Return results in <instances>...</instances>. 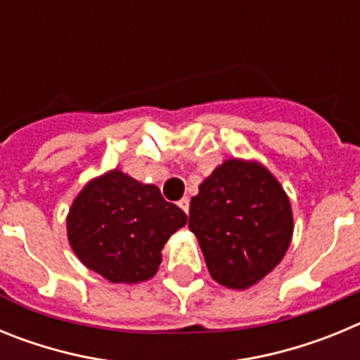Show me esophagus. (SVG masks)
Masks as SVG:
<instances>
[{
    "label": "esophagus",
    "mask_w": 360,
    "mask_h": 360,
    "mask_svg": "<svg viewBox=\"0 0 360 360\" xmlns=\"http://www.w3.org/2000/svg\"><path fill=\"white\" fill-rule=\"evenodd\" d=\"M178 207L182 209L184 212H189V198H182L178 202Z\"/></svg>",
    "instance_id": "34e87169"
}]
</instances>
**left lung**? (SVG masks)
I'll return each mask as SVG.
<instances>
[{"instance_id":"obj_1","label":"left lung","mask_w":360,"mask_h":360,"mask_svg":"<svg viewBox=\"0 0 360 360\" xmlns=\"http://www.w3.org/2000/svg\"><path fill=\"white\" fill-rule=\"evenodd\" d=\"M189 229L216 283L245 290L281 263L294 234L288 195L257 160L227 158L191 198Z\"/></svg>"}]
</instances>
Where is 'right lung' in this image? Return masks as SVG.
<instances>
[{
    "instance_id": "obj_1",
    "label": "right lung",
    "mask_w": 360,
    "mask_h": 360,
    "mask_svg": "<svg viewBox=\"0 0 360 360\" xmlns=\"http://www.w3.org/2000/svg\"><path fill=\"white\" fill-rule=\"evenodd\" d=\"M187 214L165 202L160 189L120 169L91 178L66 216L70 247L86 269L110 283L135 285L151 279L171 234Z\"/></svg>"
}]
</instances>
